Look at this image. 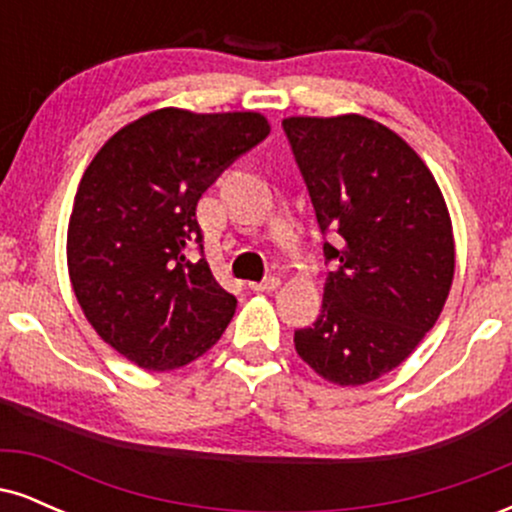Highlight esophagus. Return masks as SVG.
<instances>
[{
    "label": "esophagus",
    "mask_w": 512,
    "mask_h": 512,
    "mask_svg": "<svg viewBox=\"0 0 512 512\" xmlns=\"http://www.w3.org/2000/svg\"><path fill=\"white\" fill-rule=\"evenodd\" d=\"M279 284H281V281L276 279V276H269V279H264V281H252L250 289L255 293H269V291L279 289Z\"/></svg>",
    "instance_id": "esophagus-1"
}]
</instances>
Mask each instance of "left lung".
Returning <instances> with one entry per match:
<instances>
[{"label":"left lung","instance_id":"8db88e82","mask_svg":"<svg viewBox=\"0 0 512 512\" xmlns=\"http://www.w3.org/2000/svg\"><path fill=\"white\" fill-rule=\"evenodd\" d=\"M284 132L337 262L320 317L293 344L327 383H373L411 356L448 301V204L421 156L370 117L296 115Z\"/></svg>","mask_w":512,"mask_h":512}]
</instances>
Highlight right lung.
<instances>
[{
    "label": "right lung",
    "instance_id": "right-lung-1",
    "mask_svg": "<svg viewBox=\"0 0 512 512\" xmlns=\"http://www.w3.org/2000/svg\"><path fill=\"white\" fill-rule=\"evenodd\" d=\"M267 117L161 108L117 129L88 163L67 228V267L86 320L134 366L175 370L236 313L199 245L197 202L269 134Z\"/></svg>",
    "mask_w": 512,
    "mask_h": 512
}]
</instances>
